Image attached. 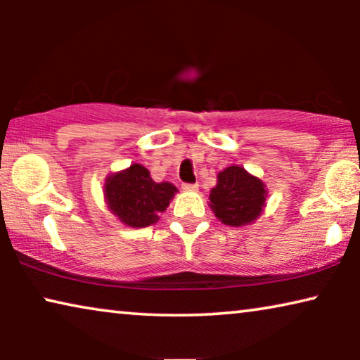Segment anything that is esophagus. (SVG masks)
<instances>
[{
	"label": "esophagus",
	"mask_w": 360,
	"mask_h": 360,
	"mask_svg": "<svg viewBox=\"0 0 360 360\" xmlns=\"http://www.w3.org/2000/svg\"><path fill=\"white\" fill-rule=\"evenodd\" d=\"M185 191H198V185L196 184H185L184 186H181Z\"/></svg>",
	"instance_id": "esophagus-1"
}]
</instances>
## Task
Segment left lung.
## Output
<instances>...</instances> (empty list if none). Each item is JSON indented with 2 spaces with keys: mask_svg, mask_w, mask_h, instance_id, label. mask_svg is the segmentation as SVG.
Segmentation results:
<instances>
[{
  "mask_svg": "<svg viewBox=\"0 0 360 360\" xmlns=\"http://www.w3.org/2000/svg\"><path fill=\"white\" fill-rule=\"evenodd\" d=\"M267 186L244 167L229 165L216 175V186L210 191V208L216 218L231 228L255 223L264 213Z\"/></svg>",
  "mask_w": 360,
  "mask_h": 360,
  "instance_id": "obj_1",
  "label": "left lung"
}]
</instances>
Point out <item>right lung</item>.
Here are the masks:
<instances>
[{
    "instance_id": "1",
    "label": "right lung",
    "mask_w": 360,
    "mask_h": 360,
    "mask_svg": "<svg viewBox=\"0 0 360 360\" xmlns=\"http://www.w3.org/2000/svg\"><path fill=\"white\" fill-rule=\"evenodd\" d=\"M176 191L170 181L155 184L150 172L141 164H131L124 170L110 174L103 186L108 210L127 228L155 224Z\"/></svg>"
}]
</instances>
